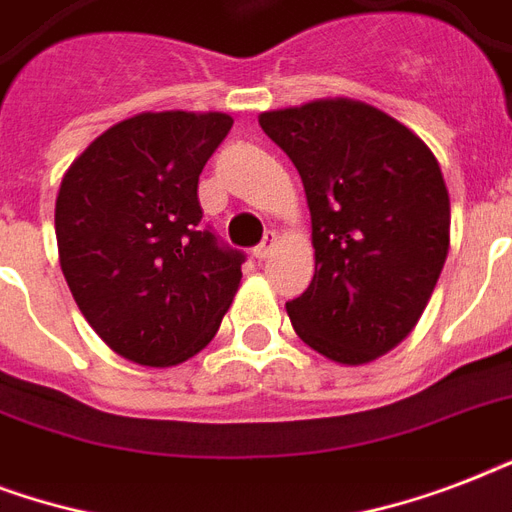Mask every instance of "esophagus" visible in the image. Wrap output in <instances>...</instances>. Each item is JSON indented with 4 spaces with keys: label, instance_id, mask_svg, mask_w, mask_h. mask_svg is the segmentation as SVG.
I'll use <instances>...</instances> for the list:
<instances>
[{
    "label": "esophagus",
    "instance_id": "1",
    "mask_svg": "<svg viewBox=\"0 0 512 512\" xmlns=\"http://www.w3.org/2000/svg\"><path fill=\"white\" fill-rule=\"evenodd\" d=\"M273 244H276V233H273V231H268V233H265V239L260 241V244H257L255 249H252V255H255L257 260H265V257L271 255Z\"/></svg>",
    "mask_w": 512,
    "mask_h": 512
}]
</instances>
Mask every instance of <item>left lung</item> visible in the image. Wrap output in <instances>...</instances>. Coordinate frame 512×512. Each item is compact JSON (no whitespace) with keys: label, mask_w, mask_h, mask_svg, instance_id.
Segmentation results:
<instances>
[{"label":"left lung","mask_w":512,"mask_h":512,"mask_svg":"<svg viewBox=\"0 0 512 512\" xmlns=\"http://www.w3.org/2000/svg\"><path fill=\"white\" fill-rule=\"evenodd\" d=\"M260 127L303 177L316 273L287 313L337 364L388 353L420 321L449 252V191L409 127L358 100L265 111Z\"/></svg>","instance_id":"obj_1"}]
</instances>
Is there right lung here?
<instances>
[{
    "mask_svg": "<svg viewBox=\"0 0 512 512\" xmlns=\"http://www.w3.org/2000/svg\"><path fill=\"white\" fill-rule=\"evenodd\" d=\"M228 114L162 111L114 124L76 159L55 201L60 268L79 311L119 356L172 366L223 321L244 252L201 225L199 175Z\"/></svg>",
    "mask_w": 512,
    "mask_h": 512,
    "instance_id": "right-lung-1",
    "label": "right lung"
}]
</instances>
